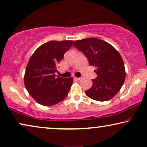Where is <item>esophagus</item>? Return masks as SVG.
<instances>
[{"mask_svg":"<svg viewBox=\"0 0 147 147\" xmlns=\"http://www.w3.org/2000/svg\"><path fill=\"white\" fill-rule=\"evenodd\" d=\"M81 78H77V77H75V78H74V80H81Z\"/></svg>","mask_w":147,"mask_h":147,"instance_id":"esophagus-1","label":"esophagus"}]
</instances>
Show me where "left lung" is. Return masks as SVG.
I'll list each match as a JSON object with an SVG mask.
<instances>
[{"instance_id":"left-lung-1","label":"left lung","mask_w":147,"mask_h":147,"mask_svg":"<svg viewBox=\"0 0 147 147\" xmlns=\"http://www.w3.org/2000/svg\"><path fill=\"white\" fill-rule=\"evenodd\" d=\"M74 46L82 51L90 65L96 67V79L86 94L97 101H108L114 97L125 79V69L121 55L112 45L102 39L90 38L74 41Z\"/></svg>"}]
</instances>
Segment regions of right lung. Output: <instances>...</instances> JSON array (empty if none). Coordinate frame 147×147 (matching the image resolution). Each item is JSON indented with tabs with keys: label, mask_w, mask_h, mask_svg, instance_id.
<instances>
[{
	"label": "right lung",
	"mask_w": 147,
	"mask_h": 147,
	"mask_svg": "<svg viewBox=\"0 0 147 147\" xmlns=\"http://www.w3.org/2000/svg\"><path fill=\"white\" fill-rule=\"evenodd\" d=\"M73 43V41L67 40L49 41L39 46L30 57L24 74V84L38 104L53 106L67 96L73 78L56 77L55 73Z\"/></svg>",
	"instance_id": "right-lung-1"
}]
</instances>
